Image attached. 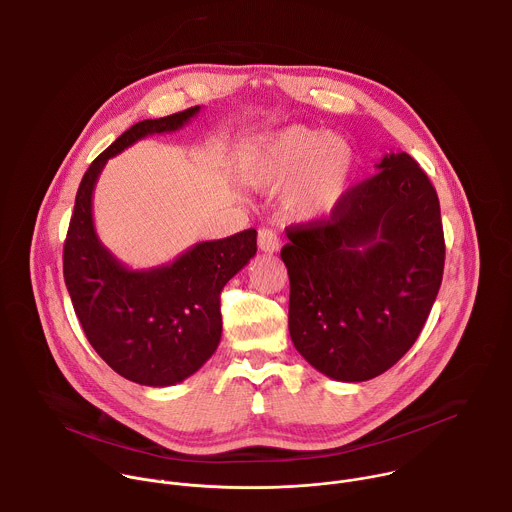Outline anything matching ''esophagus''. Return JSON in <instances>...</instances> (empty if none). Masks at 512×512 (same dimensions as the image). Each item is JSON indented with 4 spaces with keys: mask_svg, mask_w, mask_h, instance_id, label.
Listing matches in <instances>:
<instances>
[{
    "mask_svg": "<svg viewBox=\"0 0 512 512\" xmlns=\"http://www.w3.org/2000/svg\"><path fill=\"white\" fill-rule=\"evenodd\" d=\"M257 245L263 253H277L279 251V239H277V233L273 229H261L259 231V237H257Z\"/></svg>",
    "mask_w": 512,
    "mask_h": 512,
    "instance_id": "esophagus-1",
    "label": "esophagus"
}]
</instances>
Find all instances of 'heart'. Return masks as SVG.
Segmentation results:
<instances>
[{
    "mask_svg": "<svg viewBox=\"0 0 512 512\" xmlns=\"http://www.w3.org/2000/svg\"><path fill=\"white\" fill-rule=\"evenodd\" d=\"M356 172L352 143L336 133L289 125L263 137L249 156V176L267 192H285L283 208L298 223L328 218Z\"/></svg>",
    "mask_w": 512,
    "mask_h": 512,
    "instance_id": "obj_1",
    "label": "heart"
}]
</instances>
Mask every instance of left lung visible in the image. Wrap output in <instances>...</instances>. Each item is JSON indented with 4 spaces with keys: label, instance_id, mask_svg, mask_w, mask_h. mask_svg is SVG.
<instances>
[{
    "label": "left lung",
    "instance_id": "obj_1",
    "mask_svg": "<svg viewBox=\"0 0 512 512\" xmlns=\"http://www.w3.org/2000/svg\"><path fill=\"white\" fill-rule=\"evenodd\" d=\"M346 192L328 221L287 229L289 336L322 375L369 381L413 346L444 275L440 200L405 152Z\"/></svg>",
    "mask_w": 512,
    "mask_h": 512
}]
</instances>
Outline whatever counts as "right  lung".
Returning <instances> with one entry per match:
<instances>
[{"label": "right lung", "instance_id": "right-lung-1", "mask_svg": "<svg viewBox=\"0 0 512 512\" xmlns=\"http://www.w3.org/2000/svg\"><path fill=\"white\" fill-rule=\"evenodd\" d=\"M200 107L145 119L121 133L85 172L64 241V283L97 354L127 381L170 387L194 375L221 342V291L257 253V231L202 241L172 263L129 269L97 237L93 192L109 158L172 133Z\"/></svg>", "mask_w": 512, "mask_h": 512}]
</instances>
